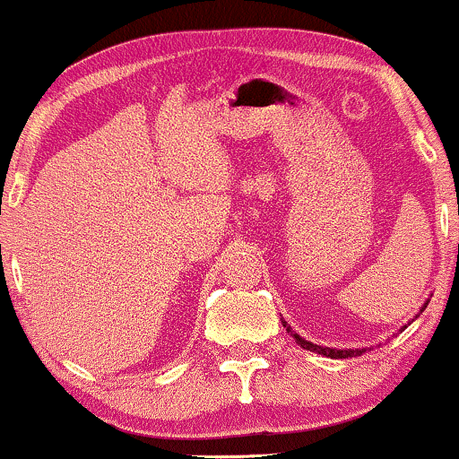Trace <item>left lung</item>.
Here are the masks:
<instances>
[{
    "label": "left lung",
    "mask_w": 459,
    "mask_h": 459,
    "mask_svg": "<svg viewBox=\"0 0 459 459\" xmlns=\"http://www.w3.org/2000/svg\"><path fill=\"white\" fill-rule=\"evenodd\" d=\"M425 307H428V303H425V305L421 307V311L425 309ZM283 326L290 331V326L285 325V322H283ZM290 333H292V331H290ZM294 339H296V343H299V346H303L305 350H311V352H317V354H325V357H331V359H348V357H357V354H363V352H365V350H333V348H322V346H316V343H311V342H305V339L296 335V333H294Z\"/></svg>",
    "instance_id": "left-lung-1"
}]
</instances>
